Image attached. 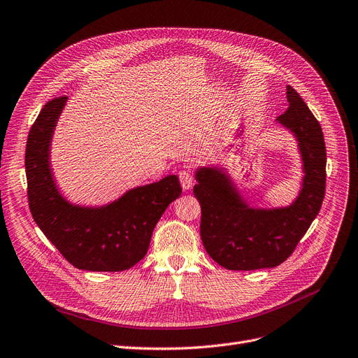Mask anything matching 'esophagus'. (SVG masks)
Returning a JSON list of instances; mask_svg holds the SVG:
<instances>
[{"label": "esophagus", "instance_id": "esophagus-1", "mask_svg": "<svg viewBox=\"0 0 358 358\" xmlns=\"http://www.w3.org/2000/svg\"><path fill=\"white\" fill-rule=\"evenodd\" d=\"M179 179L183 191H189L194 185V175L191 170H180L179 172Z\"/></svg>", "mask_w": 358, "mask_h": 358}]
</instances>
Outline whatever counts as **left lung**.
I'll return each instance as SVG.
<instances>
[{
    "mask_svg": "<svg viewBox=\"0 0 358 358\" xmlns=\"http://www.w3.org/2000/svg\"><path fill=\"white\" fill-rule=\"evenodd\" d=\"M288 109L277 121L290 129L303 160L296 201L282 208H252L223 167H199L194 195L201 203V239L210 257L231 271L274 268L294 252L316 218L327 182V148L316 117L287 86Z\"/></svg>",
    "mask_w": 358,
    "mask_h": 358,
    "instance_id": "1",
    "label": "left lung"
}]
</instances>
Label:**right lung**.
I'll use <instances>...</instances> for the list:
<instances>
[{
	"mask_svg": "<svg viewBox=\"0 0 358 358\" xmlns=\"http://www.w3.org/2000/svg\"><path fill=\"white\" fill-rule=\"evenodd\" d=\"M66 99L49 100L29 131L24 166L30 213L50 243L76 268L129 269L145 257L157 221L182 194L179 179L170 175L138 186L103 207L68 202L49 166L50 141Z\"/></svg>",
	"mask_w": 358,
	"mask_h": 358,
	"instance_id": "obj_1",
	"label": "right lung"
}]
</instances>
